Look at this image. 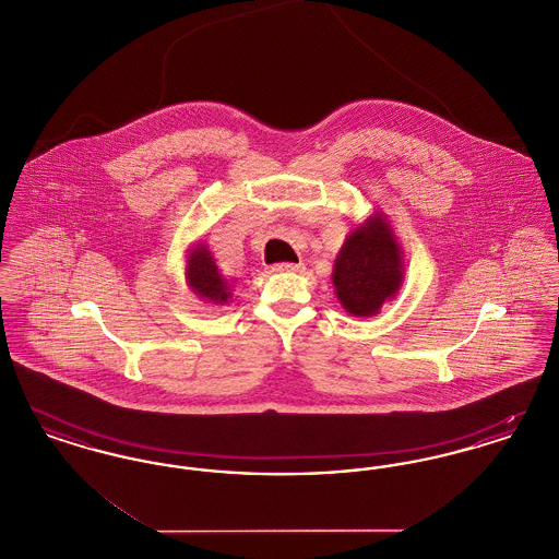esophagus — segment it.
<instances>
[{"label":"esophagus","instance_id":"obj_1","mask_svg":"<svg viewBox=\"0 0 559 559\" xmlns=\"http://www.w3.org/2000/svg\"><path fill=\"white\" fill-rule=\"evenodd\" d=\"M274 270H276V272H301V270H304V264H301V262H299V264L283 262V264H276Z\"/></svg>","mask_w":559,"mask_h":559}]
</instances>
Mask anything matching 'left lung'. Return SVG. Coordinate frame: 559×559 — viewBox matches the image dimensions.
<instances>
[{"mask_svg": "<svg viewBox=\"0 0 559 559\" xmlns=\"http://www.w3.org/2000/svg\"><path fill=\"white\" fill-rule=\"evenodd\" d=\"M402 283L399 242L383 217H369L347 237L333 267L342 306L354 317H371Z\"/></svg>", "mask_w": 559, "mask_h": 559, "instance_id": "obj_1", "label": "left lung"}]
</instances>
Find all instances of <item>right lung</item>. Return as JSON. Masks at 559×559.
<instances>
[{
	"label": "right lung",
	"instance_id": "right-lung-1",
	"mask_svg": "<svg viewBox=\"0 0 559 559\" xmlns=\"http://www.w3.org/2000/svg\"><path fill=\"white\" fill-rule=\"evenodd\" d=\"M187 276L192 292L210 301H226L228 299V281L219 274L213 262L212 251L199 245L188 258Z\"/></svg>",
	"mask_w": 559,
	"mask_h": 559
}]
</instances>
